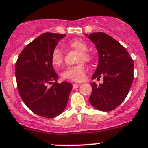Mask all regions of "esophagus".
Listing matches in <instances>:
<instances>
[{
    "instance_id": "obj_1",
    "label": "esophagus",
    "mask_w": 148,
    "mask_h": 148,
    "mask_svg": "<svg viewBox=\"0 0 148 148\" xmlns=\"http://www.w3.org/2000/svg\"><path fill=\"white\" fill-rule=\"evenodd\" d=\"M79 86H80V84H77V83L73 84V89H76L77 88L79 87Z\"/></svg>"
}]
</instances>
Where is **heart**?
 <instances>
[{
	"instance_id": "heart-1",
	"label": "heart",
	"mask_w": 148,
	"mask_h": 148,
	"mask_svg": "<svg viewBox=\"0 0 148 148\" xmlns=\"http://www.w3.org/2000/svg\"><path fill=\"white\" fill-rule=\"evenodd\" d=\"M69 46L77 51H79L78 61L88 62L90 60V54L88 50V45L81 39H74L69 42ZM51 60L55 66H60L63 61V51L60 48L56 47L51 53ZM86 66L83 63H79L74 66H70L65 69L62 72V77L69 80L80 82L85 79L86 76Z\"/></svg>"
}]
</instances>
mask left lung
Returning <instances> with one entry per match:
<instances>
[{
  "label": "left lung",
  "mask_w": 148,
  "mask_h": 148,
  "mask_svg": "<svg viewBox=\"0 0 148 148\" xmlns=\"http://www.w3.org/2000/svg\"><path fill=\"white\" fill-rule=\"evenodd\" d=\"M94 42L99 62L92 79L103 77V83L91 82L89 102L96 109L110 111L125 100L134 80V64L130 54L118 41L103 32L85 34Z\"/></svg>",
  "instance_id": "obj_1"
}]
</instances>
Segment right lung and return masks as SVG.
<instances>
[{
  "label": "right lung",
  "mask_w": 148,
  "mask_h": 148,
  "mask_svg": "<svg viewBox=\"0 0 148 148\" xmlns=\"http://www.w3.org/2000/svg\"><path fill=\"white\" fill-rule=\"evenodd\" d=\"M66 34L46 32L23 49L15 64V77L20 96L30 110L42 117L54 118L65 110L72 84L58 83L51 53ZM56 82L49 88V84Z\"/></svg>",
  "instance_id": "right-lung-1"
}]
</instances>
